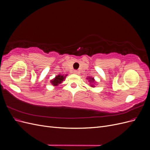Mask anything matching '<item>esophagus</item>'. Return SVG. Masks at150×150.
Wrapping results in <instances>:
<instances>
[{"label": "esophagus", "mask_w": 150, "mask_h": 150, "mask_svg": "<svg viewBox=\"0 0 150 150\" xmlns=\"http://www.w3.org/2000/svg\"><path fill=\"white\" fill-rule=\"evenodd\" d=\"M73 72L74 74H78V73H79V72L78 71H76V70H74V71H73Z\"/></svg>", "instance_id": "esophagus-1"}]
</instances>
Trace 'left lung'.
<instances>
[{
	"mask_svg": "<svg viewBox=\"0 0 150 150\" xmlns=\"http://www.w3.org/2000/svg\"><path fill=\"white\" fill-rule=\"evenodd\" d=\"M87 79H88L89 80V82L91 83L90 84H91V87H94V83H95L96 82H95V81H94V78H91V77H88V78H87Z\"/></svg>",
	"mask_w": 150,
	"mask_h": 150,
	"instance_id": "obj_1",
	"label": "left lung"
}]
</instances>
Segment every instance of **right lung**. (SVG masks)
Here are the masks:
<instances>
[{"mask_svg": "<svg viewBox=\"0 0 150 150\" xmlns=\"http://www.w3.org/2000/svg\"><path fill=\"white\" fill-rule=\"evenodd\" d=\"M67 75H61V74H59L58 76H56V78L53 79L51 81V83H52V84L54 86H56L58 84H61L63 81H64L66 78Z\"/></svg>", "mask_w": 150, "mask_h": 150, "instance_id": "obj_1", "label": "right lung"}]
</instances>
